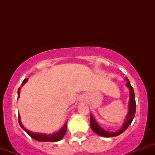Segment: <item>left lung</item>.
I'll list each match as a JSON object with an SVG mask.
<instances>
[{"mask_svg": "<svg viewBox=\"0 0 155 155\" xmlns=\"http://www.w3.org/2000/svg\"><path fill=\"white\" fill-rule=\"evenodd\" d=\"M127 80V85L129 87L130 89V101H129V112H128L127 115V118L125 119V121L123 124L122 127L120 130H118V132L115 133H111L109 131H106L101 127L96 122V121L94 120V118H93L91 115L90 118V122H91V127L93 130L94 132L96 133L97 134H98L99 136L104 137H116V136L119 135V134H122L124 130L128 127L130 124L132 123L133 120H134V116H135L136 113V101H135V94H134V91L132 86H131L130 83L129 79H127V77L125 78Z\"/></svg>", "mask_w": 155, "mask_h": 155, "instance_id": "8db88e82", "label": "left lung"}]
</instances>
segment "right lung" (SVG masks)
<instances>
[{"label":"right lung","instance_id":"1","mask_svg":"<svg viewBox=\"0 0 155 155\" xmlns=\"http://www.w3.org/2000/svg\"><path fill=\"white\" fill-rule=\"evenodd\" d=\"M28 81V79H25L23 80L22 84H25ZM19 93H20V87L18 90V97H19ZM18 123H19V125L21 126V127L22 128L23 130L27 132V134H28L31 138H33L34 140H37V141L39 142H57L59 141V140H61L64 137V136L65 135L67 132V124H65L63 126V127L57 133H54V134H37V133H33L31 132V131L28 130L27 129L24 127V126L22 125V124L21 123V121H20V116L18 115Z\"/></svg>","mask_w":155,"mask_h":155}]
</instances>
